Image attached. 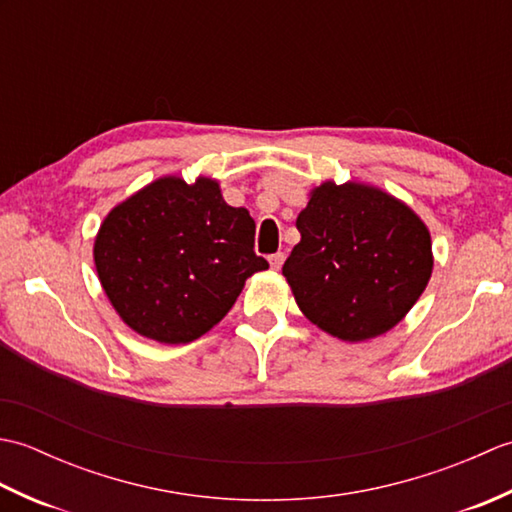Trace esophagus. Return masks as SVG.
Segmentation results:
<instances>
[{"label": "esophagus", "instance_id": "obj_1", "mask_svg": "<svg viewBox=\"0 0 512 512\" xmlns=\"http://www.w3.org/2000/svg\"><path fill=\"white\" fill-rule=\"evenodd\" d=\"M284 253H275V255H270L268 257V262H270V268H273V270H279L281 266H284Z\"/></svg>", "mask_w": 512, "mask_h": 512}]
</instances>
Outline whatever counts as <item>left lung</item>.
<instances>
[{
    "instance_id": "1",
    "label": "left lung",
    "mask_w": 512,
    "mask_h": 512,
    "mask_svg": "<svg viewBox=\"0 0 512 512\" xmlns=\"http://www.w3.org/2000/svg\"><path fill=\"white\" fill-rule=\"evenodd\" d=\"M297 228L301 242L281 273L306 319L336 339L361 343L396 328L429 284L427 224L372 184L321 182Z\"/></svg>"
}]
</instances>
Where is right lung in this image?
<instances>
[{
    "label": "right lung",
    "instance_id": "obj_1",
    "mask_svg": "<svg viewBox=\"0 0 512 512\" xmlns=\"http://www.w3.org/2000/svg\"><path fill=\"white\" fill-rule=\"evenodd\" d=\"M94 266L127 328L180 345L215 328L268 262L255 255V220L224 202L220 182L162 176L105 215Z\"/></svg>",
    "mask_w": 512,
    "mask_h": 512
}]
</instances>
